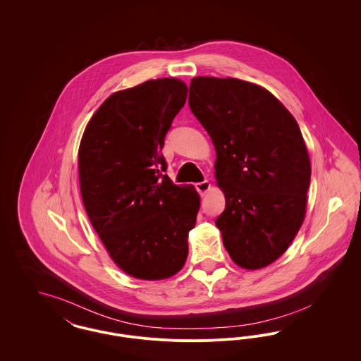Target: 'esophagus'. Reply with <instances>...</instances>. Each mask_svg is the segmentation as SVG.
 Here are the masks:
<instances>
[{"mask_svg":"<svg viewBox=\"0 0 361 361\" xmlns=\"http://www.w3.org/2000/svg\"><path fill=\"white\" fill-rule=\"evenodd\" d=\"M211 188V184L208 181H202V183H197L196 184V189L200 192V195H204Z\"/></svg>","mask_w":361,"mask_h":361,"instance_id":"34e87169","label":"esophagus"}]
</instances>
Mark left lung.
<instances>
[{
  "label": "left lung",
  "instance_id": "8db88e82",
  "mask_svg": "<svg viewBox=\"0 0 361 361\" xmlns=\"http://www.w3.org/2000/svg\"><path fill=\"white\" fill-rule=\"evenodd\" d=\"M188 104L216 150L224 247L240 268H264L305 219L311 166L300 128L271 92L237 78L195 77Z\"/></svg>",
  "mask_w": 361,
  "mask_h": 361
}]
</instances>
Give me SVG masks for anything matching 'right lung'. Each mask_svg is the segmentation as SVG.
<instances>
[{
    "instance_id": "right-lung-1",
    "label": "right lung",
    "mask_w": 361,
    "mask_h": 361,
    "mask_svg": "<svg viewBox=\"0 0 361 361\" xmlns=\"http://www.w3.org/2000/svg\"><path fill=\"white\" fill-rule=\"evenodd\" d=\"M177 78L150 80L111 94L87 123L78 150L81 196L90 224L127 275L162 280L188 256L200 197L173 184L165 135L187 100Z\"/></svg>"
}]
</instances>
